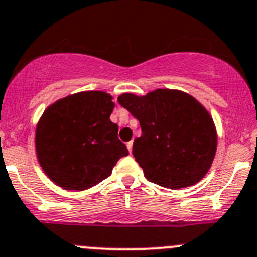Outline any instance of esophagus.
Instances as JSON below:
<instances>
[{
  "label": "esophagus",
  "mask_w": 257,
  "mask_h": 257,
  "mask_svg": "<svg viewBox=\"0 0 257 257\" xmlns=\"http://www.w3.org/2000/svg\"><path fill=\"white\" fill-rule=\"evenodd\" d=\"M126 148H128L129 153H132V149H133V141H131L126 143Z\"/></svg>",
  "instance_id": "esophagus-1"
}]
</instances>
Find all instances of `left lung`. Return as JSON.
Wrapping results in <instances>:
<instances>
[{
    "label": "left lung",
    "instance_id": "1",
    "mask_svg": "<svg viewBox=\"0 0 257 257\" xmlns=\"http://www.w3.org/2000/svg\"><path fill=\"white\" fill-rule=\"evenodd\" d=\"M118 101L141 124L133 156L148 181L179 189L205 177L215 158L217 133L202 104L171 89H157L144 96L125 93Z\"/></svg>",
    "mask_w": 257,
    "mask_h": 257
}]
</instances>
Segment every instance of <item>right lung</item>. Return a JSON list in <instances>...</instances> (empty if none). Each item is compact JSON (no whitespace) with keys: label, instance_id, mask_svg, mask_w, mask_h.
Segmentation results:
<instances>
[{"label":"right lung","instance_id":"add662e5","mask_svg":"<svg viewBox=\"0 0 257 257\" xmlns=\"http://www.w3.org/2000/svg\"><path fill=\"white\" fill-rule=\"evenodd\" d=\"M111 99L104 91H81L55 101L40 118L37 159L59 187L90 188L108 178L116 162L129 154L118 138V125L110 120Z\"/></svg>","mask_w":257,"mask_h":257}]
</instances>
